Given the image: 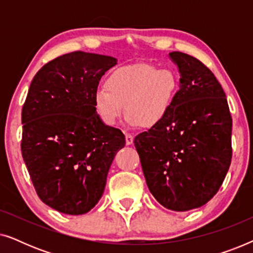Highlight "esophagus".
<instances>
[{
    "instance_id": "1",
    "label": "esophagus",
    "mask_w": 253,
    "mask_h": 253,
    "mask_svg": "<svg viewBox=\"0 0 253 253\" xmlns=\"http://www.w3.org/2000/svg\"><path fill=\"white\" fill-rule=\"evenodd\" d=\"M126 145H131L133 143V136L130 133H126Z\"/></svg>"
}]
</instances>
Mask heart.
I'll return each instance as SVG.
<instances>
[{
  "mask_svg": "<svg viewBox=\"0 0 253 253\" xmlns=\"http://www.w3.org/2000/svg\"><path fill=\"white\" fill-rule=\"evenodd\" d=\"M105 86L94 93L95 110L103 123L115 126L126 105L129 126L154 127L170 113L179 82L170 69L138 63L117 68L107 77Z\"/></svg>",
  "mask_w": 253,
  "mask_h": 253,
  "instance_id": "1",
  "label": "heart"
}]
</instances>
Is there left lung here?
Listing matches in <instances>:
<instances>
[{"mask_svg": "<svg viewBox=\"0 0 253 253\" xmlns=\"http://www.w3.org/2000/svg\"><path fill=\"white\" fill-rule=\"evenodd\" d=\"M179 89L168 116L134 138L146 184L166 209L205 205L220 189L231 162V120L222 87L197 58L169 53Z\"/></svg>", "mask_w": 253, "mask_h": 253, "instance_id": "8db88e82", "label": "left lung"}]
</instances>
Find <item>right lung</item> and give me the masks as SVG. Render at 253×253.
<instances>
[{"mask_svg": "<svg viewBox=\"0 0 253 253\" xmlns=\"http://www.w3.org/2000/svg\"><path fill=\"white\" fill-rule=\"evenodd\" d=\"M115 57L74 51L44 64L31 83L22 110V155L40 199L51 209L81 215L105 191L122 131L106 126L94 93Z\"/></svg>", "mask_w": 253, "mask_h": 253, "instance_id": "add662e5", "label": "right lung"}]
</instances>
